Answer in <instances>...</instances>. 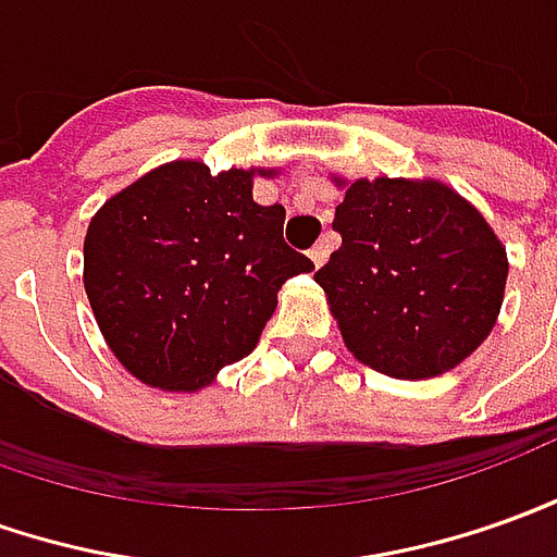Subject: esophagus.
<instances>
[{
    "instance_id": "34e87169",
    "label": "esophagus",
    "mask_w": 557,
    "mask_h": 557,
    "mask_svg": "<svg viewBox=\"0 0 557 557\" xmlns=\"http://www.w3.org/2000/svg\"><path fill=\"white\" fill-rule=\"evenodd\" d=\"M308 256H310V262H313V268H320V264L329 259V244H326V240H320L317 247L310 249Z\"/></svg>"
}]
</instances>
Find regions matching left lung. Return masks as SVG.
Returning a JSON list of instances; mask_svg holds the SVG:
<instances>
[{"instance_id": "left-lung-1", "label": "left lung", "mask_w": 557, "mask_h": 557, "mask_svg": "<svg viewBox=\"0 0 557 557\" xmlns=\"http://www.w3.org/2000/svg\"><path fill=\"white\" fill-rule=\"evenodd\" d=\"M342 249L313 277L344 344L389 377H433L494 329L506 249L448 185L359 180L335 210Z\"/></svg>"}]
</instances>
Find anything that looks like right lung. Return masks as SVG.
I'll list each match as a JSON object with an SVG mask.
<instances>
[{
    "label": "right lung",
    "mask_w": 557,
    "mask_h": 557,
    "mask_svg": "<svg viewBox=\"0 0 557 557\" xmlns=\"http://www.w3.org/2000/svg\"><path fill=\"white\" fill-rule=\"evenodd\" d=\"M286 210L252 200V173L173 161L90 219L85 289L124 369L198 389L259 344L277 289L313 271L283 240Z\"/></svg>",
    "instance_id": "add662e5"
}]
</instances>
